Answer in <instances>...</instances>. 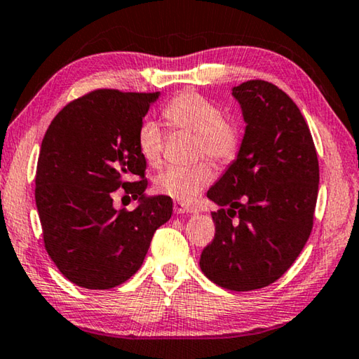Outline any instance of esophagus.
Listing matches in <instances>:
<instances>
[{
    "instance_id": "34e87169",
    "label": "esophagus",
    "mask_w": 359,
    "mask_h": 359,
    "mask_svg": "<svg viewBox=\"0 0 359 359\" xmlns=\"http://www.w3.org/2000/svg\"><path fill=\"white\" fill-rule=\"evenodd\" d=\"M174 212L175 214H195L196 209L191 208V206H187V204L180 203V201H175L174 203Z\"/></svg>"
}]
</instances>
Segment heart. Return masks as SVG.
I'll return each instance as SVG.
<instances>
[{"label": "heart", "instance_id": "obj_1", "mask_svg": "<svg viewBox=\"0 0 359 359\" xmlns=\"http://www.w3.org/2000/svg\"><path fill=\"white\" fill-rule=\"evenodd\" d=\"M163 116L174 129L196 135L198 155H206L219 163H229L240 149L238 128L222 115L220 108L203 95L187 90L164 107ZM140 155L150 166H159L163 158L164 133L156 121H144L137 133ZM214 179V169L208 163L190 168H169L158 175L156 189L180 203H191Z\"/></svg>", "mask_w": 359, "mask_h": 359}]
</instances>
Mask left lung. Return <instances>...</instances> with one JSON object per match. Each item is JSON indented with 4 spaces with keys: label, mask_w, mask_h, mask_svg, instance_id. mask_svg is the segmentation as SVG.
<instances>
[{
    "label": "left lung",
    "mask_w": 359,
    "mask_h": 359,
    "mask_svg": "<svg viewBox=\"0 0 359 359\" xmlns=\"http://www.w3.org/2000/svg\"><path fill=\"white\" fill-rule=\"evenodd\" d=\"M231 95L246 123L236 159L208 190L215 236L200 269L230 291L269 286L287 271L309 240L320 166L299 107L275 84L252 79Z\"/></svg>",
    "instance_id": "left-lung-1"
}]
</instances>
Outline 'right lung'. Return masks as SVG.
Returning a JSON list of instances; mask_svg holds the SVG:
<instances>
[{
	"label": "right lung",
	"mask_w": 359,
	"mask_h": 359,
	"mask_svg": "<svg viewBox=\"0 0 359 359\" xmlns=\"http://www.w3.org/2000/svg\"><path fill=\"white\" fill-rule=\"evenodd\" d=\"M158 97L94 90L62 108L44 134L35 179L44 246L76 286L97 291L128 281L172 215L169 196L145 193L147 161L137 147L142 119ZM133 175L142 180L126 182ZM119 186L140 198L130 213L112 206Z\"/></svg>",
	"instance_id": "1"
}]
</instances>
